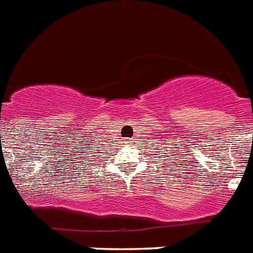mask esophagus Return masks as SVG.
<instances>
[{
  "label": "esophagus",
  "mask_w": 253,
  "mask_h": 253,
  "mask_svg": "<svg viewBox=\"0 0 253 253\" xmlns=\"http://www.w3.org/2000/svg\"><path fill=\"white\" fill-rule=\"evenodd\" d=\"M126 142H130V141H128V139H125V143H126Z\"/></svg>",
  "instance_id": "34e87169"
}]
</instances>
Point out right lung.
I'll return each instance as SVG.
<instances>
[{
  "label": "right lung",
  "mask_w": 253,
  "mask_h": 253,
  "mask_svg": "<svg viewBox=\"0 0 253 253\" xmlns=\"http://www.w3.org/2000/svg\"><path fill=\"white\" fill-rule=\"evenodd\" d=\"M96 151H94V148H90V151H88L87 155L88 156L85 157V161H84V165H93V161H96Z\"/></svg>",
  "instance_id": "right-lung-1"
}]
</instances>
